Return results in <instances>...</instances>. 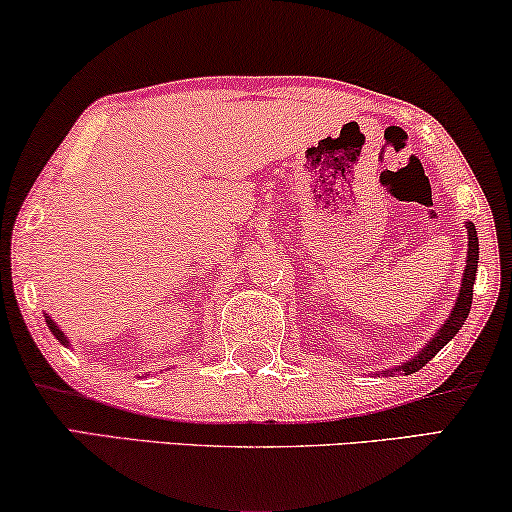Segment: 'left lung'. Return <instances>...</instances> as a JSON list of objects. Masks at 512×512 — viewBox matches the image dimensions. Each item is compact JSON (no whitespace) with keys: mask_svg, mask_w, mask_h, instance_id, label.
I'll return each instance as SVG.
<instances>
[{"mask_svg":"<svg viewBox=\"0 0 512 512\" xmlns=\"http://www.w3.org/2000/svg\"><path fill=\"white\" fill-rule=\"evenodd\" d=\"M468 228V258H466V270H464V279H461V289H459V298H457V305H454V310L450 314V319L445 321L443 328H440L436 338H433L429 345H426L422 352H419L415 359L403 363L401 368L405 375L410 373H417L419 368H424L426 363H429L433 356H436L440 349H443L447 342H450L454 335L459 333V328L464 326V321L468 317V312H471V303H473V282H475V270H478V235H475V226L473 223H466ZM391 375H394V370H389ZM384 375H387V370H384Z\"/></svg>","mask_w":512,"mask_h":512,"instance_id":"left-lung-1","label":"left lung"}]
</instances>
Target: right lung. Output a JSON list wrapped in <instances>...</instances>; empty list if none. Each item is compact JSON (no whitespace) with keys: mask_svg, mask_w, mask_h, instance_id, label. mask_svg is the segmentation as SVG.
Returning a JSON list of instances; mask_svg holds the SVG:
<instances>
[{"mask_svg":"<svg viewBox=\"0 0 512 512\" xmlns=\"http://www.w3.org/2000/svg\"><path fill=\"white\" fill-rule=\"evenodd\" d=\"M46 324H48V328H51V333L55 335V338H58V340L62 342V345H67V338H65V333H62L60 328L55 326V321H53L51 317H46Z\"/></svg>","mask_w":512,"mask_h":512,"instance_id":"right-lung-1","label":"right lung"}]
</instances>
